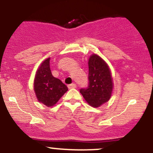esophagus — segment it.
Wrapping results in <instances>:
<instances>
[{
	"mask_svg": "<svg viewBox=\"0 0 153 153\" xmlns=\"http://www.w3.org/2000/svg\"><path fill=\"white\" fill-rule=\"evenodd\" d=\"M75 87H76V84H75V83H72V84L68 85L69 88H75Z\"/></svg>",
	"mask_w": 153,
	"mask_h": 153,
	"instance_id": "esophagus-1",
	"label": "esophagus"
}]
</instances>
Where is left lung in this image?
Instances as JSON below:
<instances>
[{"label": "left lung", "instance_id": "obj_1", "mask_svg": "<svg viewBox=\"0 0 153 153\" xmlns=\"http://www.w3.org/2000/svg\"><path fill=\"white\" fill-rule=\"evenodd\" d=\"M88 87L80 90L87 103L99 107L108 102L113 88L111 72L107 64L95 53L88 59Z\"/></svg>", "mask_w": 153, "mask_h": 153}]
</instances>
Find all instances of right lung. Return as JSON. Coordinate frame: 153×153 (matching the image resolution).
<instances>
[{
  "mask_svg": "<svg viewBox=\"0 0 153 153\" xmlns=\"http://www.w3.org/2000/svg\"><path fill=\"white\" fill-rule=\"evenodd\" d=\"M50 58L43 62L37 70L34 80V91L38 100L47 107H52L68 90V87L52 75Z\"/></svg>",
  "mask_w": 153,
  "mask_h": 153,
  "instance_id": "right-lung-1",
  "label": "right lung"
}]
</instances>
